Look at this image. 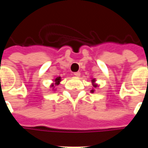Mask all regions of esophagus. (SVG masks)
Wrapping results in <instances>:
<instances>
[{
	"label": "esophagus",
	"instance_id": "34e87169",
	"mask_svg": "<svg viewBox=\"0 0 148 148\" xmlns=\"http://www.w3.org/2000/svg\"><path fill=\"white\" fill-rule=\"evenodd\" d=\"M80 72H74V76H76V77H79L80 76Z\"/></svg>",
	"mask_w": 148,
	"mask_h": 148
}]
</instances>
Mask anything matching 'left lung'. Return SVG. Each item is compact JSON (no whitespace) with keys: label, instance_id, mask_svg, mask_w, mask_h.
<instances>
[{"label":"left lung","instance_id":"1","mask_svg":"<svg viewBox=\"0 0 148 148\" xmlns=\"http://www.w3.org/2000/svg\"><path fill=\"white\" fill-rule=\"evenodd\" d=\"M92 82H95V81H94V79H93V80H92ZM93 86H94V87H96L97 86H96V85H93ZM93 91H94V90H91V92H92V93H93Z\"/></svg>","mask_w":148,"mask_h":148}]
</instances>
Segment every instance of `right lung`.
<instances>
[{
    "mask_svg": "<svg viewBox=\"0 0 148 148\" xmlns=\"http://www.w3.org/2000/svg\"><path fill=\"white\" fill-rule=\"evenodd\" d=\"M60 82H61V77H56V78L55 79V85H58V84L60 83ZM55 85H54V84H52L51 86L55 87ZM53 89H54V88H53Z\"/></svg>",
    "mask_w": 148,
    "mask_h": 148,
    "instance_id": "1",
    "label": "right lung"
}]
</instances>
